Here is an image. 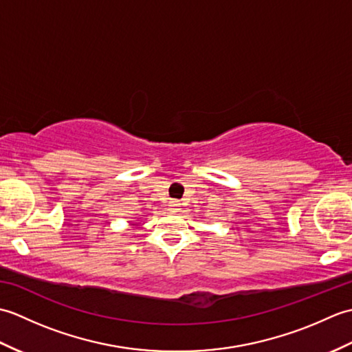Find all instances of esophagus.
<instances>
[{
    "label": "esophagus",
    "instance_id": "34e87169",
    "mask_svg": "<svg viewBox=\"0 0 352 352\" xmlns=\"http://www.w3.org/2000/svg\"><path fill=\"white\" fill-rule=\"evenodd\" d=\"M180 210H182L180 203H178V201H170V203H169V212L170 213H178Z\"/></svg>",
    "mask_w": 352,
    "mask_h": 352
}]
</instances>
